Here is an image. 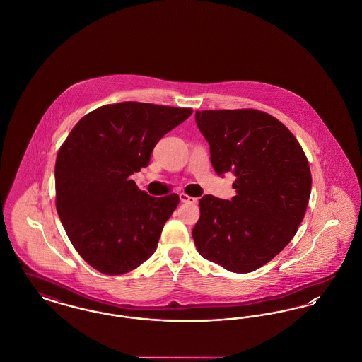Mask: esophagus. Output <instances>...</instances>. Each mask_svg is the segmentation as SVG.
I'll use <instances>...</instances> for the list:
<instances>
[{
    "label": "esophagus",
    "instance_id": "1",
    "mask_svg": "<svg viewBox=\"0 0 362 362\" xmlns=\"http://www.w3.org/2000/svg\"><path fill=\"white\" fill-rule=\"evenodd\" d=\"M179 198H180V201L185 202V204H197V202H198L197 198L189 197V195L185 194V192H180V194H179Z\"/></svg>",
    "mask_w": 362,
    "mask_h": 362
}]
</instances>
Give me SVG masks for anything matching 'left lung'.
Wrapping results in <instances>:
<instances>
[{
	"label": "left lung",
	"mask_w": 362,
	"mask_h": 362,
	"mask_svg": "<svg viewBox=\"0 0 362 362\" xmlns=\"http://www.w3.org/2000/svg\"><path fill=\"white\" fill-rule=\"evenodd\" d=\"M220 176H236V195H204L192 239L204 258L232 273H251L296 235L310 201V164L289 129L258 110L197 111Z\"/></svg>",
	"instance_id": "1"
}]
</instances>
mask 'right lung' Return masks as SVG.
Returning <instances> with one entry per match:
<instances>
[{
	"label": "right lung",
	"mask_w": 362,
	"mask_h": 362,
	"mask_svg": "<svg viewBox=\"0 0 362 362\" xmlns=\"http://www.w3.org/2000/svg\"><path fill=\"white\" fill-rule=\"evenodd\" d=\"M191 108L123 102L103 105L73 127L55 161L57 211L76 251L107 276L155 254L179 195L151 197L130 175L149 165L156 144Z\"/></svg>",
	"instance_id": "1"
}]
</instances>
